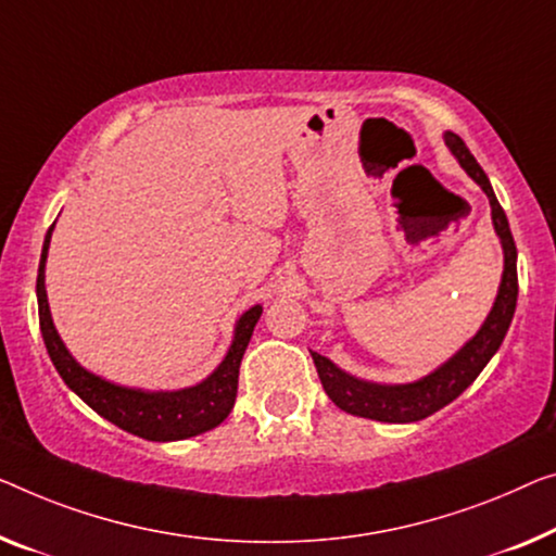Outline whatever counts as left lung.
Listing matches in <instances>:
<instances>
[{"instance_id":"obj_1","label":"left lung","mask_w":556,"mask_h":556,"mask_svg":"<svg viewBox=\"0 0 556 556\" xmlns=\"http://www.w3.org/2000/svg\"><path fill=\"white\" fill-rule=\"evenodd\" d=\"M444 144L450 147V152L459 162V167L482 187V192L490 199L492 225L504 252V271L500 289H496V300L492 304V312L486 314L484 325L479 327L477 334L457 354H452L444 364H439L434 371H429V375L407 384L367 382V379L354 377L342 367H337L331 359L312 352L314 367H317L321 387H325L329 400L346 414H354V417L389 421V425H407V421L427 419L429 414L446 407V404L457 400L464 389L475 382L479 371L486 367V362L494 357L504 342V337H507L511 317H515L519 292L517 247L515 237H511L507 214H504L500 202H496L490 177L479 167L467 144L454 131H446Z\"/></svg>"}]
</instances>
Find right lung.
I'll return each instance as SVG.
<instances>
[{
  "mask_svg": "<svg viewBox=\"0 0 556 556\" xmlns=\"http://www.w3.org/2000/svg\"><path fill=\"white\" fill-rule=\"evenodd\" d=\"M54 225L49 227L41 247L39 275H37V304H39V329L45 337V346L52 359L54 369L60 371L64 384L87 402L99 417L110 419L112 425L129 434H137L149 442H177L189 439L210 429L219 427L229 417L237 400L239 384V364H242L244 350L250 344L252 331L262 317V304H254L247 309L235 325V337L225 354V359L217 364V369L210 377L194 387L174 389V392H149V389L114 384L110 379L94 375L81 367L66 350L60 331L52 321L47 302L45 287V267L49 242H52Z\"/></svg>",
  "mask_w": 556,
  "mask_h": 556,
  "instance_id": "add662e5",
  "label": "right lung"
}]
</instances>
